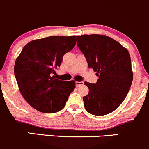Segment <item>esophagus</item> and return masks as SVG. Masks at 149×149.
I'll use <instances>...</instances> for the list:
<instances>
[{"instance_id": "34e87169", "label": "esophagus", "mask_w": 149, "mask_h": 149, "mask_svg": "<svg viewBox=\"0 0 149 149\" xmlns=\"http://www.w3.org/2000/svg\"><path fill=\"white\" fill-rule=\"evenodd\" d=\"M75 84H76V87H79L80 86H82V85H83V81H80V82H78V81H76Z\"/></svg>"}]
</instances>
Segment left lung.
I'll return each mask as SVG.
<instances>
[{
	"instance_id": "obj_1",
	"label": "left lung",
	"mask_w": 149,
	"mask_h": 149,
	"mask_svg": "<svg viewBox=\"0 0 149 149\" xmlns=\"http://www.w3.org/2000/svg\"><path fill=\"white\" fill-rule=\"evenodd\" d=\"M76 42L88 67L99 78L96 83H84L89 89L83 97L85 108L93 115L111 113L125 99L133 80L128 50L105 35L77 36Z\"/></svg>"
}]
</instances>
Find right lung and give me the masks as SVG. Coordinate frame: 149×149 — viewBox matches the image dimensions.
I'll use <instances>...</instances> for the list:
<instances>
[{
    "label": "right lung",
    "mask_w": 149,
    "mask_h": 149,
    "mask_svg": "<svg viewBox=\"0 0 149 149\" xmlns=\"http://www.w3.org/2000/svg\"><path fill=\"white\" fill-rule=\"evenodd\" d=\"M75 45L76 36H51L29 42L16 59L14 73L19 91L37 110L54 113L64 107L75 81H60L53 73Z\"/></svg>",
    "instance_id": "1"
}]
</instances>
